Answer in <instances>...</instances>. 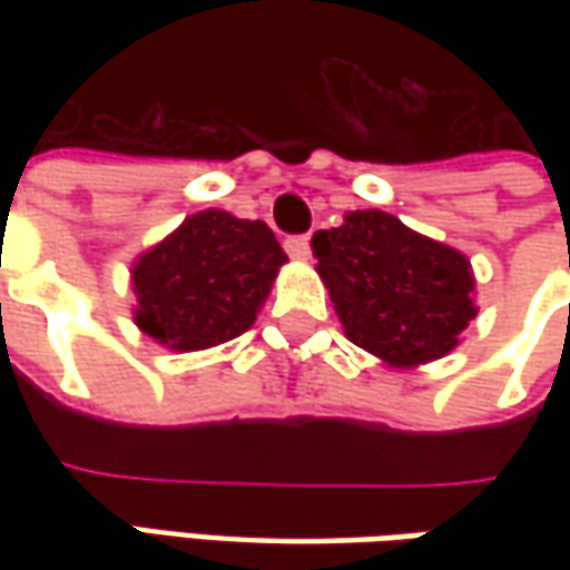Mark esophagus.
<instances>
[{
	"mask_svg": "<svg viewBox=\"0 0 570 570\" xmlns=\"http://www.w3.org/2000/svg\"><path fill=\"white\" fill-rule=\"evenodd\" d=\"M285 250L295 259H311V234H295L285 240Z\"/></svg>",
	"mask_w": 570,
	"mask_h": 570,
	"instance_id": "obj_1",
	"label": "esophagus"
}]
</instances>
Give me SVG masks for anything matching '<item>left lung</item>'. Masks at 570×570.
I'll return each instance as SVG.
<instances>
[{
  "mask_svg": "<svg viewBox=\"0 0 570 570\" xmlns=\"http://www.w3.org/2000/svg\"><path fill=\"white\" fill-rule=\"evenodd\" d=\"M314 256L345 336L396 367L448 355L475 317L470 259L386 212L317 230Z\"/></svg>",
  "mask_w": 570,
  "mask_h": 570,
  "instance_id": "obj_1",
  "label": "left lung"
}]
</instances>
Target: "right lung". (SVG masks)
I'll return each mask as SVG.
<instances>
[{
  "label": "right lung",
  "mask_w": 570,
  "mask_h": 570,
  "mask_svg": "<svg viewBox=\"0 0 570 570\" xmlns=\"http://www.w3.org/2000/svg\"><path fill=\"white\" fill-rule=\"evenodd\" d=\"M282 253L266 222L208 208L139 256V330L177 352H199L250 330Z\"/></svg>",
  "instance_id": "add662e5"
}]
</instances>
